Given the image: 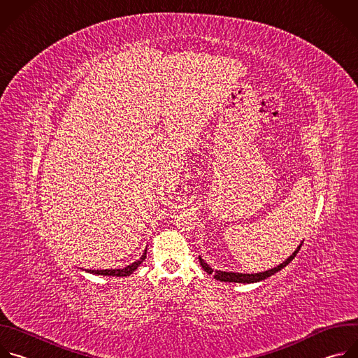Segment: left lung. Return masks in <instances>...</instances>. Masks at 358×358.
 Listing matches in <instances>:
<instances>
[{
    "label": "left lung",
    "mask_w": 358,
    "mask_h": 358,
    "mask_svg": "<svg viewBox=\"0 0 358 358\" xmlns=\"http://www.w3.org/2000/svg\"><path fill=\"white\" fill-rule=\"evenodd\" d=\"M301 247H302V244L296 248V251H295L287 261H283L280 265H278V266H275V268H272V269H268V271H265V272H258V273H240V272H226V271H214V272H213L211 266H208L207 262H204V261L201 259V257H199V261H200L201 268H203L207 273H214V278H216L217 280H222V282H237V283H252V282L264 280V279H266L268 276L276 273L278 271H280L282 268L287 266V265L296 257V254L299 252Z\"/></svg>",
    "instance_id": "8db88e82"
}]
</instances>
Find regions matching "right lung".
<instances>
[{"instance_id": "obj_1", "label": "right lung", "mask_w": 358, "mask_h": 358, "mask_svg": "<svg viewBox=\"0 0 358 358\" xmlns=\"http://www.w3.org/2000/svg\"><path fill=\"white\" fill-rule=\"evenodd\" d=\"M145 258H147V250L144 251V254H142V257L139 259L127 265L125 268H121V269H87V272L94 273V275H106V276H128L142 264V261H144Z\"/></svg>"}]
</instances>
